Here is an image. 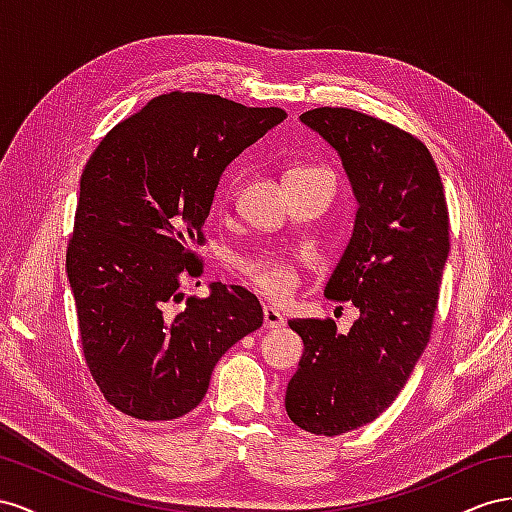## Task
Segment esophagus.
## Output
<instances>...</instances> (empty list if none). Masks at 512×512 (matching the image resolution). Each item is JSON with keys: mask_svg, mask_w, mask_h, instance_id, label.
I'll return each instance as SVG.
<instances>
[{"mask_svg": "<svg viewBox=\"0 0 512 512\" xmlns=\"http://www.w3.org/2000/svg\"><path fill=\"white\" fill-rule=\"evenodd\" d=\"M285 324V319H283V315L276 311V309H272V306H264V326L266 328H281Z\"/></svg>", "mask_w": 512, "mask_h": 512, "instance_id": "1", "label": "esophagus"}]
</instances>
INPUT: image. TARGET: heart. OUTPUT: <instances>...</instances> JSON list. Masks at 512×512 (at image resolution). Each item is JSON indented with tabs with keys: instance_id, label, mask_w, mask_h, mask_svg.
<instances>
[{
	"instance_id": "heart-1",
	"label": "heart",
	"mask_w": 512,
	"mask_h": 512,
	"mask_svg": "<svg viewBox=\"0 0 512 512\" xmlns=\"http://www.w3.org/2000/svg\"><path fill=\"white\" fill-rule=\"evenodd\" d=\"M300 171V169H291ZM242 272L268 296L285 298L296 287V270L289 259L276 253H261L240 261Z\"/></svg>"
}]
</instances>
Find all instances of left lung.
<instances>
[{
    "instance_id": "1",
    "label": "left lung",
    "mask_w": 512,
    "mask_h": 512,
    "mask_svg": "<svg viewBox=\"0 0 512 512\" xmlns=\"http://www.w3.org/2000/svg\"><path fill=\"white\" fill-rule=\"evenodd\" d=\"M300 122L339 154L358 210L324 296L360 311L349 332L332 319H289L304 352L285 410L315 435H341L397 399L431 334L450 251L444 184L425 143L352 109L319 107Z\"/></svg>"
}]
</instances>
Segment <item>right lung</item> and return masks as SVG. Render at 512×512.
<instances>
[{"label": "right lung", "mask_w": 512, "mask_h": 512, "mask_svg": "<svg viewBox=\"0 0 512 512\" xmlns=\"http://www.w3.org/2000/svg\"><path fill=\"white\" fill-rule=\"evenodd\" d=\"M285 118L279 107L171 92L87 160L66 272L85 362L122 414L160 422L195 410L216 362L264 324L244 287L212 283L208 298H186L182 283L201 274L193 248L223 171Z\"/></svg>", "instance_id": "right-lung-1"}]
</instances>
